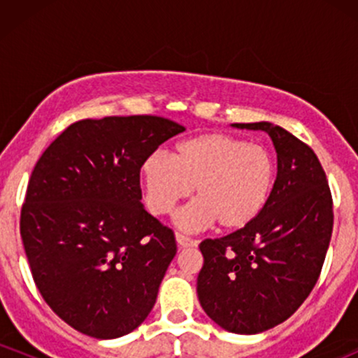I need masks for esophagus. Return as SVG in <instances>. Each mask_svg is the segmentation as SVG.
Here are the masks:
<instances>
[{"label": "esophagus", "mask_w": 358, "mask_h": 358, "mask_svg": "<svg viewBox=\"0 0 358 358\" xmlns=\"http://www.w3.org/2000/svg\"><path fill=\"white\" fill-rule=\"evenodd\" d=\"M175 239H176V244H178L180 249H187V248H193V245H196L195 241L188 239V237L182 236V234H176Z\"/></svg>", "instance_id": "1"}]
</instances>
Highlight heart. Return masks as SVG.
I'll list each match as a JSON object with an SVG mask.
<instances>
[{
    "label": "heart",
    "mask_w": 358,
    "mask_h": 358,
    "mask_svg": "<svg viewBox=\"0 0 358 358\" xmlns=\"http://www.w3.org/2000/svg\"><path fill=\"white\" fill-rule=\"evenodd\" d=\"M145 202L155 215H166L195 187L196 199L176 213L185 232H199L219 222L236 231L252 222L268 203L274 162L262 146L224 133L180 141L173 156L153 153L143 162Z\"/></svg>",
    "instance_id": "obj_1"
}]
</instances>
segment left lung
I'll return each mask as SVG.
<instances>
[{
	"mask_svg": "<svg viewBox=\"0 0 358 358\" xmlns=\"http://www.w3.org/2000/svg\"><path fill=\"white\" fill-rule=\"evenodd\" d=\"M264 131L278 175L261 213L239 231L200 244L196 294L224 330L256 335L289 318L311 293L334 229L331 193L310 146L273 122H236Z\"/></svg>",
	"mask_w": 358,
	"mask_h": 358,
	"instance_id": "obj_1",
	"label": "left lung"
}]
</instances>
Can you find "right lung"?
I'll use <instances>...</instances> for the list:
<instances>
[{"label": "right lung", "mask_w": 358, "mask_h": 358, "mask_svg": "<svg viewBox=\"0 0 358 358\" xmlns=\"http://www.w3.org/2000/svg\"><path fill=\"white\" fill-rule=\"evenodd\" d=\"M158 116L73 122L40 156L20 232L47 305L80 334H131L153 310L176 242L141 203L139 170L183 133Z\"/></svg>", "instance_id": "obj_1"}]
</instances>
